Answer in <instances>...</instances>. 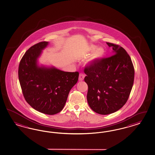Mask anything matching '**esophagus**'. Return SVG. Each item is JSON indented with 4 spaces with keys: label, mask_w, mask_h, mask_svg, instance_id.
I'll list each match as a JSON object with an SVG mask.
<instances>
[{
    "label": "esophagus",
    "mask_w": 155,
    "mask_h": 155,
    "mask_svg": "<svg viewBox=\"0 0 155 155\" xmlns=\"http://www.w3.org/2000/svg\"><path fill=\"white\" fill-rule=\"evenodd\" d=\"M85 78V75L83 74H80L79 76V81H83Z\"/></svg>",
    "instance_id": "esophagus-1"
}]
</instances>
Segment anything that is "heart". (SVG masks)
<instances>
[{
	"label": "heart",
	"instance_id": "heart-1",
	"mask_svg": "<svg viewBox=\"0 0 155 155\" xmlns=\"http://www.w3.org/2000/svg\"><path fill=\"white\" fill-rule=\"evenodd\" d=\"M94 51H95L92 55L91 58H90L89 61L90 62H95L97 61L98 60L101 59L104 57L105 51L104 49L102 47L98 48L97 49V46L96 45H91L88 48V51L90 53H92Z\"/></svg>",
	"mask_w": 155,
	"mask_h": 155
}]
</instances>
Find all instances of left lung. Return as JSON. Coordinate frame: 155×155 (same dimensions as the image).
<instances>
[{
  "label": "left lung",
  "mask_w": 155,
  "mask_h": 155,
  "mask_svg": "<svg viewBox=\"0 0 155 155\" xmlns=\"http://www.w3.org/2000/svg\"><path fill=\"white\" fill-rule=\"evenodd\" d=\"M113 55L102 59L84 69L88 86L87 101L92 110L107 115L120 110L133 88L134 68L131 58L117 45L106 42Z\"/></svg>",
  "instance_id": "obj_1"
}]
</instances>
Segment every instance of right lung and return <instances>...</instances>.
<instances>
[{
  "instance_id": "1",
  "label": "right lung",
  "mask_w": 155,
  "mask_h": 155,
  "mask_svg": "<svg viewBox=\"0 0 155 155\" xmlns=\"http://www.w3.org/2000/svg\"><path fill=\"white\" fill-rule=\"evenodd\" d=\"M49 44L41 42L28 49L20 62L18 74L26 101L37 111L54 115L63 109L79 74L40 64L38 58Z\"/></svg>"
}]
</instances>
